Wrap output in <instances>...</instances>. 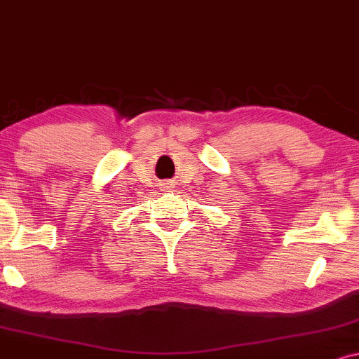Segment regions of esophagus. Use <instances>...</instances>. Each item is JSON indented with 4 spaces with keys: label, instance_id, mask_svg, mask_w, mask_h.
<instances>
[{
    "label": "esophagus",
    "instance_id": "esophagus-1",
    "mask_svg": "<svg viewBox=\"0 0 359 359\" xmlns=\"http://www.w3.org/2000/svg\"><path fill=\"white\" fill-rule=\"evenodd\" d=\"M168 187H170V185H168V184H163V189H168Z\"/></svg>",
    "mask_w": 359,
    "mask_h": 359
}]
</instances>
